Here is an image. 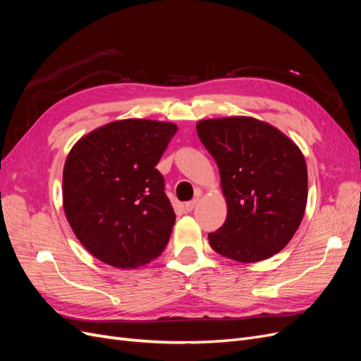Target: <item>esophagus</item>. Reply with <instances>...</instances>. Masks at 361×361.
<instances>
[{"label": "esophagus", "instance_id": "1", "mask_svg": "<svg viewBox=\"0 0 361 361\" xmlns=\"http://www.w3.org/2000/svg\"><path fill=\"white\" fill-rule=\"evenodd\" d=\"M197 202H199V199H197V197L192 199L191 202H187V203L183 204V209L187 211V212H191V211L194 209V207H195V204H197Z\"/></svg>", "mask_w": 361, "mask_h": 361}]
</instances>
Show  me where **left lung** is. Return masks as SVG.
I'll return each instance as SVG.
<instances>
[{"mask_svg": "<svg viewBox=\"0 0 361 361\" xmlns=\"http://www.w3.org/2000/svg\"><path fill=\"white\" fill-rule=\"evenodd\" d=\"M197 134L215 159L227 218L207 235L224 257L244 264L285 248L307 203V167L285 134L253 117L202 120Z\"/></svg>", "mask_w": 361, "mask_h": 361, "instance_id": "8db88e82", "label": "left lung"}]
</instances>
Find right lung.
<instances>
[{"label": "right lung", "mask_w": 361, "mask_h": 361, "mask_svg": "<svg viewBox=\"0 0 361 361\" xmlns=\"http://www.w3.org/2000/svg\"><path fill=\"white\" fill-rule=\"evenodd\" d=\"M178 126L129 118L81 138L63 170V206L87 251L117 268H138L169 244L176 220L158 171Z\"/></svg>", "instance_id": "right-lung-1"}]
</instances>
